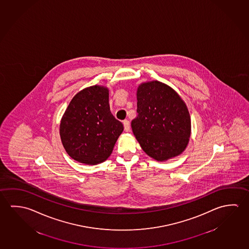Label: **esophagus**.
Segmentation results:
<instances>
[{
  "label": "esophagus",
  "instance_id": "1",
  "mask_svg": "<svg viewBox=\"0 0 249 249\" xmlns=\"http://www.w3.org/2000/svg\"><path fill=\"white\" fill-rule=\"evenodd\" d=\"M123 125H124V130L126 131V132H128V131L130 130V123L127 120L123 121Z\"/></svg>",
  "mask_w": 249,
  "mask_h": 249
}]
</instances>
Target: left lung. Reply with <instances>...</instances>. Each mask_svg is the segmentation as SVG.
Segmentation results:
<instances>
[{
    "instance_id": "left-lung-1",
    "label": "left lung",
    "mask_w": 249,
    "mask_h": 249,
    "mask_svg": "<svg viewBox=\"0 0 249 249\" xmlns=\"http://www.w3.org/2000/svg\"><path fill=\"white\" fill-rule=\"evenodd\" d=\"M137 113L131 126L147 155L163 161L183 152L190 137L191 121L188 107L175 90L157 81L141 84Z\"/></svg>"
}]
</instances>
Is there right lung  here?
<instances>
[{"mask_svg": "<svg viewBox=\"0 0 249 249\" xmlns=\"http://www.w3.org/2000/svg\"><path fill=\"white\" fill-rule=\"evenodd\" d=\"M123 131V123L111 114L108 89L97 85L74 95L60 125L66 152L73 160L89 165L110 156Z\"/></svg>", "mask_w": 249, "mask_h": 249, "instance_id": "obj_1", "label": "right lung"}]
</instances>
